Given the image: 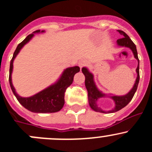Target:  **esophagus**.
<instances>
[{"mask_svg": "<svg viewBox=\"0 0 152 152\" xmlns=\"http://www.w3.org/2000/svg\"><path fill=\"white\" fill-rule=\"evenodd\" d=\"M86 64H87V63H86V61H80L79 63H78V66H79L80 68V69H82L83 67L85 66Z\"/></svg>", "mask_w": 152, "mask_h": 152, "instance_id": "34e87169", "label": "esophagus"}]
</instances>
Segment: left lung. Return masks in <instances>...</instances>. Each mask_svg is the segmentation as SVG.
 Here are the masks:
<instances>
[{
    "instance_id": "obj_1",
    "label": "left lung",
    "mask_w": 152,
    "mask_h": 152,
    "mask_svg": "<svg viewBox=\"0 0 152 152\" xmlns=\"http://www.w3.org/2000/svg\"><path fill=\"white\" fill-rule=\"evenodd\" d=\"M118 31L121 34V35L124 36L122 38H120L117 40L118 44L121 46H126V47L130 48V49H132V52H133L134 58L137 60L138 66L137 68L136 69L137 73V77L136 81H135V83L134 85L133 88H132V90H131L128 94L124 96H112V97H112L114 100V101H115V107L114 108V109H112V110L109 111V112H108L109 113L118 112V111L121 110V109H123V108L125 107L126 105H128V103H129V102L132 100V99L133 98L134 95V93L136 92L140 80V61L137 56V52L136 46H135L134 43H133V41L131 40L130 37H129L124 31H122V30H118ZM82 72L83 73V75H85V85L86 87L87 91H88V103H89L90 106H91V108L93 110L96 111V112H100L105 113L106 112H104V111L102 110L101 109H100V108L97 106V103H96L97 99L100 98V97H104L105 94H103L101 91H100L97 89L95 84H94V80H93V75L91 74V73H90L86 68H83Z\"/></svg>"
}]
</instances>
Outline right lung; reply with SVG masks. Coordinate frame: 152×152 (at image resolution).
Instances as JSON below:
<instances>
[{
    "label": "right lung",
    "mask_w": 152,
    "mask_h": 152,
    "mask_svg": "<svg viewBox=\"0 0 152 152\" xmlns=\"http://www.w3.org/2000/svg\"><path fill=\"white\" fill-rule=\"evenodd\" d=\"M40 31V30H36L34 33H38ZM43 31H41V32ZM34 33L28 34L21 43H19L13 54V57L10 62V77H9L10 86L19 103L28 110L36 113H53V112H59L64 105V96H65L66 90L72 83L75 75L80 72L79 66L70 67L64 70L61 78L56 83L29 97H22L19 96L16 93L12 83L13 61L19 53L20 49L34 36Z\"/></svg>",
    "instance_id": "add662e5"
}]
</instances>
